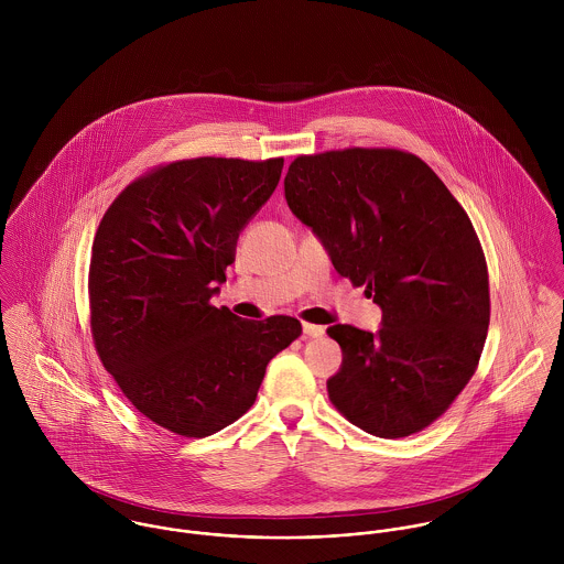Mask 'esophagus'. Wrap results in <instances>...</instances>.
<instances>
[{
    "mask_svg": "<svg viewBox=\"0 0 564 564\" xmlns=\"http://www.w3.org/2000/svg\"><path fill=\"white\" fill-rule=\"evenodd\" d=\"M304 334L311 338H319L325 334V327L317 325V323H304Z\"/></svg>",
    "mask_w": 564,
    "mask_h": 564,
    "instance_id": "esophagus-1",
    "label": "esophagus"
}]
</instances>
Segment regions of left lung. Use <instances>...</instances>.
Returning <instances> with one entry per match:
<instances>
[{"mask_svg": "<svg viewBox=\"0 0 564 564\" xmlns=\"http://www.w3.org/2000/svg\"><path fill=\"white\" fill-rule=\"evenodd\" d=\"M284 195L334 269L382 308L378 334L327 327L343 349L329 402L380 438L425 430L469 384L490 322L469 215L425 162L395 148L297 156Z\"/></svg>", "mask_w": 564, "mask_h": 564, "instance_id": "8db88e82", "label": "left lung"}]
</instances>
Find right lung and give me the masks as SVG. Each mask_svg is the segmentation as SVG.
Listing matches in <instances>:
<instances>
[{
  "label": "right lung",
  "instance_id": "right-lung-1",
  "mask_svg": "<svg viewBox=\"0 0 564 564\" xmlns=\"http://www.w3.org/2000/svg\"><path fill=\"white\" fill-rule=\"evenodd\" d=\"M282 166L215 156L159 164L117 195L95 232V351L128 402L177 436L235 423L269 360L302 334L295 317L247 322L210 304Z\"/></svg>",
  "mask_w": 564,
  "mask_h": 564
}]
</instances>
